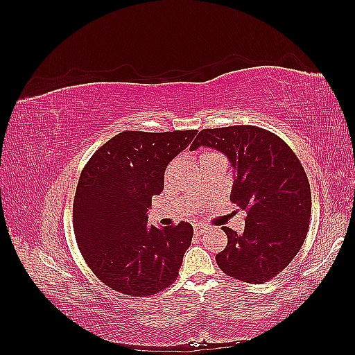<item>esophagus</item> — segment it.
Instances as JSON below:
<instances>
[{
    "label": "esophagus",
    "mask_w": 355,
    "mask_h": 355,
    "mask_svg": "<svg viewBox=\"0 0 355 355\" xmlns=\"http://www.w3.org/2000/svg\"><path fill=\"white\" fill-rule=\"evenodd\" d=\"M206 227H204V225H194V234L196 235H202L204 232H206Z\"/></svg>",
    "instance_id": "1"
}]
</instances>
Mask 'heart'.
Returning <instances> with one entry per match:
<instances>
[{"label": "heart", "mask_w": 355, "mask_h": 355, "mask_svg": "<svg viewBox=\"0 0 355 355\" xmlns=\"http://www.w3.org/2000/svg\"><path fill=\"white\" fill-rule=\"evenodd\" d=\"M213 155H219V154H216V153H204V154L200 157V159H204V158H207V157H213ZM175 164H176V161H173V163L168 164V167L166 168V179L171 175V170H173Z\"/></svg>", "instance_id": "b5f03b06"}]
</instances>
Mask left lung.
Listing matches in <instances>:
<instances>
[{"label": "left lung", "instance_id": "obj_1", "mask_svg": "<svg viewBox=\"0 0 355 355\" xmlns=\"http://www.w3.org/2000/svg\"><path fill=\"white\" fill-rule=\"evenodd\" d=\"M200 146L228 158L231 200L247 211L241 235L223 227L228 244L216 262L237 280L266 283L292 262L306 239L311 189L305 170L283 139L256 125L204 128L189 149Z\"/></svg>", "mask_w": 355, "mask_h": 355}]
</instances>
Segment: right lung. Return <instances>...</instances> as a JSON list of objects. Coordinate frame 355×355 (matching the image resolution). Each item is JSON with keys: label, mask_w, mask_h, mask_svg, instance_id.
Segmentation results:
<instances>
[{"label": "right lung", "mask_w": 355, "mask_h": 355, "mask_svg": "<svg viewBox=\"0 0 355 355\" xmlns=\"http://www.w3.org/2000/svg\"><path fill=\"white\" fill-rule=\"evenodd\" d=\"M197 130L123 132L102 145L81 171L73 231L93 274L116 292L151 296L176 280L191 245V223L148 225L151 198L163 192L168 163Z\"/></svg>", "instance_id": "obj_1"}]
</instances>
